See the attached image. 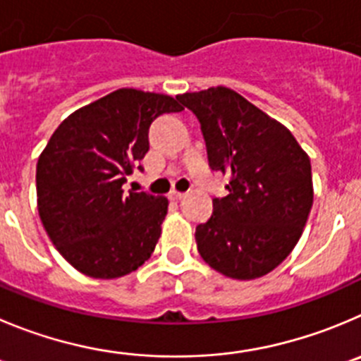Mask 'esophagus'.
Listing matches in <instances>:
<instances>
[{"instance_id":"1","label":"esophagus","mask_w":361,"mask_h":361,"mask_svg":"<svg viewBox=\"0 0 361 361\" xmlns=\"http://www.w3.org/2000/svg\"><path fill=\"white\" fill-rule=\"evenodd\" d=\"M169 197H171V200H174V201L183 200V197H185V192H180V190H171V192H169Z\"/></svg>"}]
</instances>
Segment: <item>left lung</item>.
<instances>
[{
    "mask_svg": "<svg viewBox=\"0 0 361 361\" xmlns=\"http://www.w3.org/2000/svg\"><path fill=\"white\" fill-rule=\"evenodd\" d=\"M196 114L226 197L196 228L201 258L231 279L274 271L301 238L313 204L310 157L287 126L228 87L176 96Z\"/></svg>",
    "mask_w": 361,
    "mask_h": 361,
    "instance_id": "left-lung-1",
    "label": "left lung"
}]
</instances>
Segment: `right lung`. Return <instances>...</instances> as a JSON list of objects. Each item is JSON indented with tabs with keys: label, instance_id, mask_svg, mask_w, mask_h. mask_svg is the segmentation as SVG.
Listing matches in <instances>:
<instances>
[{
	"label": "right lung",
	"instance_id": "right-lung-1",
	"mask_svg": "<svg viewBox=\"0 0 361 361\" xmlns=\"http://www.w3.org/2000/svg\"><path fill=\"white\" fill-rule=\"evenodd\" d=\"M181 110L173 96L117 89L74 110L51 135L37 161V210L76 271L114 279L151 257L169 201L146 192L124 196L123 183L149 149L151 123Z\"/></svg>",
	"mask_w": 361,
	"mask_h": 361
}]
</instances>
